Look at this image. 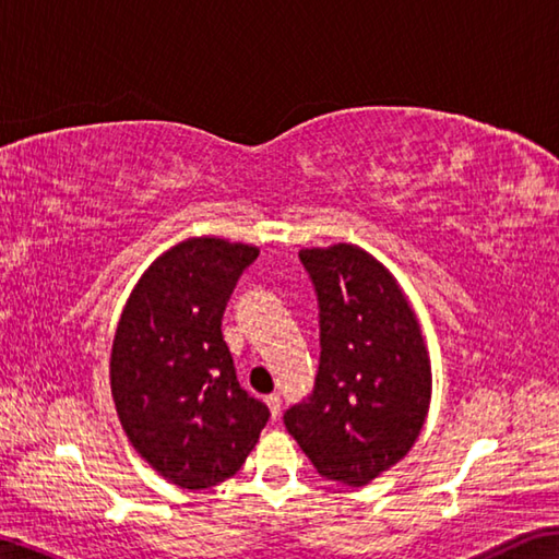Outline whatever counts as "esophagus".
Listing matches in <instances>:
<instances>
[{
    "label": "esophagus",
    "instance_id": "esophagus-1",
    "mask_svg": "<svg viewBox=\"0 0 559 559\" xmlns=\"http://www.w3.org/2000/svg\"><path fill=\"white\" fill-rule=\"evenodd\" d=\"M266 406H269L271 418H278V413H281V396H278V394L266 396Z\"/></svg>",
    "mask_w": 559,
    "mask_h": 559
}]
</instances>
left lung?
<instances>
[{"instance_id":"1","label":"left lung","mask_w":559,"mask_h":559,"mask_svg":"<svg viewBox=\"0 0 559 559\" xmlns=\"http://www.w3.org/2000/svg\"><path fill=\"white\" fill-rule=\"evenodd\" d=\"M319 300L314 391L283 420L319 476L362 488L408 454L432 399L430 355L399 281L358 245L300 249Z\"/></svg>"}]
</instances>
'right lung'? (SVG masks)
<instances>
[{"label":"right lung","instance_id":"obj_1","mask_svg":"<svg viewBox=\"0 0 559 559\" xmlns=\"http://www.w3.org/2000/svg\"><path fill=\"white\" fill-rule=\"evenodd\" d=\"M254 245L187 237L141 273L110 353V389L129 442L185 490L235 476L269 420L237 382L221 319Z\"/></svg>","mask_w":559,"mask_h":559}]
</instances>
